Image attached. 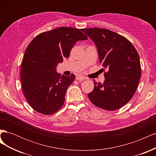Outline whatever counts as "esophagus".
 <instances>
[{"mask_svg": "<svg viewBox=\"0 0 156 156\" xmlns=\"http://www.w3.org/2000/svg\"><path fill=\"white\" fill-rule=\"evenodd\" d=\"M84 79H86V77H84V76H82V75H79V76H77L76 77V80H77V81H83Z\"/></svg>", "mask_w": 156, "mask_h": 156, "instance_id": "esophagus-1", "label": "esophagus"}]
</instances>
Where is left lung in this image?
<instances>
[{"instance_id":"obj_1","label":"left lung","mask_w":156,"mask_h":156,"mask_svg":"<svg viewBox=\"0 0 156 156\" xmlns=\"http://www.w3.org/2000/svg\"><path fill=\"white\" fill-rule=\"evenodd\" d=\"M95 44L99 61L108 69L103 84L94 81L88 98L103 109L115 111L125 105L133 96L141 76L137 51L126 37L105 29L81 30Z\"/></svg>"}]
</instances>
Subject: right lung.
I'll list each match as a JSON object with an SVG mask.
<instances>
[{"label": "right lung", "instance_id": "add662e5", "mask_svg": "<svg viewBox=\"0 0 156 156\" xmlns=\"http://www.w3.org/2000/svg\"><path fill=\"white\" fill-rule=\"evenodd\" d=\"M87 39L81 30L62 27L41 33L28 45L22 61L21 81L23 94L36 111L49 115L62 107L75 76L61 75L56 67L69 57L78 41Z\"/></svg>", "mask_w": 156, "mask_h": 156}]
</instances>
